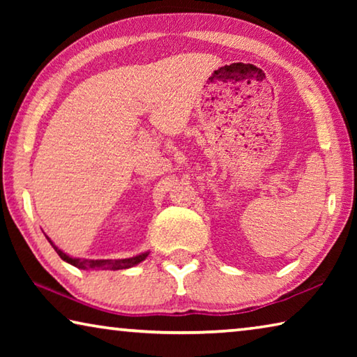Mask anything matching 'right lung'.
Wrapping results in <instances>:
<instances>
[{"label":"right lung","mask_w":357,"mask_h":357,"mask_svg":"<svg viewBox=\"0 0 357 357\" xmlns=\"http://www.w3.org/2000/svg\"><path fill=\"white\" fill-rule=\"evenodd\" d=\"M48 243L53 245V249L56 250V253L64 261L70 263L72 266L80 269H112V271H118V269H128L132 268V266L138 264L140 261H143L144 258L148 257L146 253H142V255L132 257V258H124V259H78V258H70L69 255H66L63 250H59L58 247L52 243L50 238H47Z\"/></svg>","instance_id":"1"}]
</instances>
